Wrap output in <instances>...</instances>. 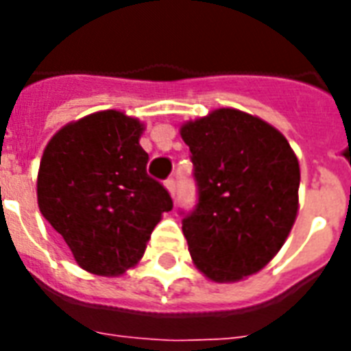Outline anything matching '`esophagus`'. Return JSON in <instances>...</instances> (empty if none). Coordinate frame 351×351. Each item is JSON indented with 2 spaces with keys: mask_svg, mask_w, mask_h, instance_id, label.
<instances>
[{
  "mask_svg": "<svg viewBox=\"0 0 351 351\" xmlns=\"http://www.w3.org/2000/svg\"><path fill=\"white\" fill-rule=\"evenodd\" d=\"M165 187H167V191L171 193V197H175V195H176V182H175V178H167V180H165Z\"/></svg>",
  "mask_w": 351,
  "mask_h": 351,
  "instance_id": "1",
  "label": "esophagus"
}]
</instances>
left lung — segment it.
<instances>
[{
  "label": "left lung",
  "mask_w": 351,
  "mask_h": 351,
  "mask_svg": "<svg viewBox=\"0 0 351 351\" xmlns=\"http://www.w3.org/2000/svg\"><path fill=\"white\" fill-rule=\"evenodd\" d=\"M198 202L182 231L195 266L215 282L261 271L288 239L299 211V160L261 118L217 109L180 129Z\"/></svg>",
  "instance_id": "1"
}]
</instances>
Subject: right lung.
Returning a JSON list of instances; mask_svg holds the SVG:
<instances>
[{
	"mask_svg": "<svg viewBox=\"0 0 351 351\" xmlns=\"http://www.w3.org/2000/svg\"><path fill=\"white\" fill-rule=\"evenodd\" d=\"M143 123L100 111L62 127L47 143L38 206L89 273L118 277L142 258L169 193L147 175Z\"/></svg>",
	"mask_w": 351,
	"mask_h": 351,
	"instance_id": "add662e5",
	"label": "right lung"
}]
</instances>
